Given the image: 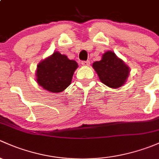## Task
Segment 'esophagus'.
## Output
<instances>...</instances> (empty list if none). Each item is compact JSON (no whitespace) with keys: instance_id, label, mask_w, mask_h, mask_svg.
<instances>
[{"instance_id":"1","label":"esophagus","mask_w":159,"mask_h":159,"mask_svg":"<svg viewBox=\"0 0 159 159\" xmlns=\"http://www.w3.org/2000/svg\"><path fill=\"white\" fill-rule=\"evenodd\" d=\"M81 64L84 66H89V64H90V62H89V60H87V61H82Z\"/></svg>"}]
</instances>
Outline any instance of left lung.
I'll use <instances>...</instances> for the list:
<instances>
[{
  "mask_svg": "<svg viewBox=\"0 0 159 159\" xmlns=\"http://www.w3.org/2000/svg\"><path fill=\"white\" fill-rule=\"evenodd\" d=\"M99 80L110 88H119L126 81L129 75V67L112 51H107L102 55V60L93 63Z\"/></svg>",
  "mask_w": 159,
  "mask_h": 159,
  "instance_id": "obj_1",
  "label": "left lung"
}]
</instances>
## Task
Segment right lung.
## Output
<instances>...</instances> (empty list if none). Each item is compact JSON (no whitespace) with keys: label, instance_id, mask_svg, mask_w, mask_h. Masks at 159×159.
<instances>
[{"label":"right lung","instance_id":"obj_1","mask_svg":"<svg viewBox=\"0 0 159 159\" xmlns=\"http://www.w3.org/2000/svg\"><path fill=\"white\" fill-rule=\"evenodd\" d=\"M77 67L75 60L56 51L37 65V82L47 91L60 93L70 86Z\"/></svg>","mask_w":159,"mask_h":159}]
</instances>
